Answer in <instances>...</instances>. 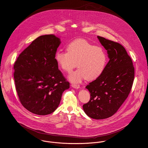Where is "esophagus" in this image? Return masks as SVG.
I'll list each match as a JSON object with an SVG mask.
<instances>
[{
    "label": "esophagus",
    "mask_w": 148,
    "mask_h": 148,
    "mask_svg": "<svg viewBox=\"0 0 148 148\" xmlns=\"http://www.w3.org/2000/svg\"><path fill=\"white\" fill-rule=\"evenodd\" d=\"M71 87H73L74 88H75V89H78L80 88V86L79 84H72Z\"/></svg>",
    "instance_id": "obj_1"
}]
</instances>
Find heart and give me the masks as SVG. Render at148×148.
<instances>
[{"label": "heart", "mask_w": 148, "mask_h": 148, "mask_svg": "<svg viewBox=\"0 0 148 148\" xmlns=\"http://www.w3.org/2000/svg\"><path fill=\"white\" fill-rule=\"evenodd\" d=\"M66 51H57L55 58L59 68L64 72L70 73L77 66L78 67L69 76L71 82L79 83L84 78L91 81L101 75L107 62V56L102 48L78 39L69 44Z\"/></svg>", "instance_id": "b5f03b06"}]
</instances>
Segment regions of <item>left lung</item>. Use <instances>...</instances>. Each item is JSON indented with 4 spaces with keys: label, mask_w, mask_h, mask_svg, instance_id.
Masks as SVG:
<instances>
[{
    "label": "left lung",
    "mask_w": 148,
    "mask_h": 148,
    "mask_svg": "<svg viewBox=\"0 0 148 148\" xmlns=\"http://www.w3.org/2000/svg\"><path fill=\"white\" fill-rule=\"evenodd\" d=\"M97 38L107 50L109 61L101 75L86 87L91 98L83 108L91 118L102 119L114 115L127 98L132 87L135 69L123 46L101 36Z\"/></svg>",
    "instance_id": "obj_1"
}]
</instances>
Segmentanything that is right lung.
Instances as JSON below:
<instances>
[{"label": "right lung", "mask_w": 148, "mask_h": 148, "mask_svg": "<svg viewBox=\"0 0 148 148\" xmlns=\"http://www.w3.org/2000/svg\"><path fill=\"white\" fill-rule=\"evenodd\" d=\"M60 39L54 35L37 38L14 62L13 75L20 101L34 114L46 115L58 106L70 83L55 60Z\"/></svg>", "instance_id": "add662e5"}]
</instances>
